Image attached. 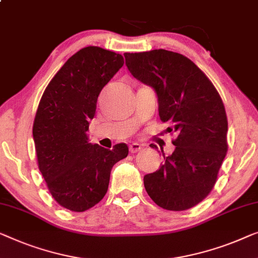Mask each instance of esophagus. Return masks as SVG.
<instances>
[{
    "instance_id": "34e87169",
    "label": "esophagus",
    "mask_w": 258,
    "mask_h": 258,
    "mask_svg": "<svg viewBox=\"0 0 258 258\" xmlns=\"http://www.w3.org/2000/svg\"><path fill=\"white\" fill-rule=\"evenodd\" d=\"M142 148H143V147H142L140 143H133V144H130L129 150H130V152H132V154H135V152L142 150Z\"/></svg>"
}]
</instances>
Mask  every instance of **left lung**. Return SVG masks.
Masks as SVG:
<instances>
[{"mask_svg": "<svg viewBox=\"0 0 258 258\" xmlns=\"http://www.w3.org/2000/svg\"><path fill=\"white\" fill-rule=\"evenodd\" d=\"M134 78L150 86L158 100L160 121L173 133L172 154L164 155L144 187L159 207L186 211L203 201L214 186L227 149L225 106L211 80L192 60L172 51L124 53Z\"/></svg>", "mask_w": 258, "mask_h": 258, "instance_id": "8db88e82", "label": "left lung"}]
</instances>
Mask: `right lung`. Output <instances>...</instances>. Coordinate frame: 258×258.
I'll return each mask as SVG.
<instances>
[{
	"mask_svg": "<svg viewBox=\"0 0 258 258\" xmlns=\"http://www.w3.org/2000/svg\"><path fill=\"white\" fill-rule=\"evenodd\" d=\"M124 64L123 57L98 46L69 58L40 99L32 135L38 166L60 206L85 212L106 196L110 171L128 156L126 144L108 150L89 143V122L100 92Z\"/></svg>",
	"mask_w": 258,
	"mask_h": 258,
	"instance_id": "obj_1",
	"label": "right lung"
}]
</instances>
